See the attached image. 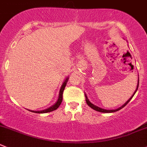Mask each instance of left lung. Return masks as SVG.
<instances>
[{
    "instance_id": "1",
    "label": "left lung",
    "mask_w": 147,
    "mask_h": 147,
    "mask_svg": "<svg viewBox=\"0 0 147 147\" xmlns=\"http://www.w3.org/2000/svg\"><path fill=\"white\" fill-rule=\"evenodd\" d=\"M139 80H138V85H137V88H136V91H135V92H134V93L133 95H132V96L131 97V98H129V100H128V101H126V102H125V104H123V105H122V106L121 107V108H117V109H116V110H105V109H102V108H99V107L96 106V105H93V104H92V103H91V102H90V101H89V100L88 99V97H87V95H85V100H86V102H87V104H88V105H89V106L90 107V108H92V109H94V110H95V111H98V112H101V113H113V112H116V111H119V110H121V108H123V107L125 106V105H127V104H128V102H129V101H130L131 100V98H133V96H134V94L136 93V90H137V89H138V87H139Z\"/></svg>"
}]
</instances>
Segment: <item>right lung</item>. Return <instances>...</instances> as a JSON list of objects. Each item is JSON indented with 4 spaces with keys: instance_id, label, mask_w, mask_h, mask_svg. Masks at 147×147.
Segmentation results:
<instances>
[{
    "instance_id": "add662e5",
    "label": "right lung",
    "mask_w": 147,
    "mask_h": 147,
    "mask_svg": "<svg viewBox=\"0 0 147 147\" xmlns=\"http://www.w3.org/2000/svg\"><path fill=\"white\" fill-rule=\"evenodd\" d=\"M67 81H68V78H67V79L65 80V82H63V84H62V87H61L60 88V91H59V98H58V100L57 101V102L55 104V105H52V106L50 107V108H47V109L44 110V111H31L34 112V113H49V112L53 111H55V110L57 109V108H59V105H60V104L62 103V98H63V97H62V95H63L64 90H65V86H66Z\"/></svg>"
}]
</instances>
